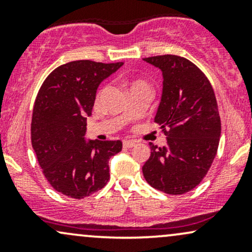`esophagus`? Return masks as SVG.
Listing matches in <instances>:
<instances>
[{
	"label": "esophagus",
	"mask_w": 252,
	"mask_h": 252,
	"mask_svg": "<svg viewBox=\"0 0 252 252\" xmlns=\"http://www.w3.org/2000/svg\"><path fill=\"white\" fill-rule=\"evenodd\" d=\"M136 144L135 141H123V147L124 148H132Z\"/></svg>",
	"instance_id": "34e87169"
}]
</instances>
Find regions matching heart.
<instances>
[{
    "label": "heart",
    "mask_w": 252,
    "mask_h": 252,
    "mask_svg": "<svg viewBox=\"0 0 252 252\" xmlns=\"http://www.w3.org/2000/svg\"><path fill=\"white\" fill-rule=\"evenodd\" d=\"M138 84H144V83L143 82H136V83L132 84V85H138Z\"/></svg>",
    "instance_id": "heart-1"
}]
</instances>
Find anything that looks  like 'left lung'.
Masks as SVG:
<instances>
[{"instance_id": "obj_1", "label": "left lung", "mask_w": 252, "mask_h": 252, "mask_svg": "<svg viewBox=\"0 0 252 252\" xmlns=\"http://www.w3.org/2000/svg\"><path fill=\"white\" fill-rule=\"evenodd\" d=\"M143 60L162 71L155 122L167 136L166 146L149 143L144 179L167 194H184L200 184L218 150L221 123L215 91L204 72L186 58L164 54Z\"/></svg>"}]
</instances>
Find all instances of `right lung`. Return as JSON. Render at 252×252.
Returning <instances> with one entry per match:
<instances>
[{"instance_id": "obj_1", "label": "right lung", "mask_w": 252, "mask_h": 252, "mask_svg": "<svg viewBox=\"0 0 252 252\" xmlns=\"http://www.w3.org/2000/svg\"><path fill=\"white\" fill-rule=\"evenodd\" d=\"M123 63L77 60L57 67L42 83L33 108L32 146L43 175L57 192L83 199L110 179L109 158L122 150L117 141H86L99 84Z\"/></svg>"}]
</instances>
